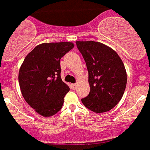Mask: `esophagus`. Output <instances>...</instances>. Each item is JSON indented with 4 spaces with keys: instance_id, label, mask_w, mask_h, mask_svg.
Masks as SVG:
<instances>
[{
    "instance_id": "34e87169",
    "label": "esophagus",
    "mask_w": 150,
    "mask_h": 150,
    "mask_svg": "<svg viewBox=\"0 0 150 150\" xmlns=\"http://www.w3.org/2000/svg\"><path fill=\"white\" fill-rule=\"evenodd\" d=\"M71 86H72V88L74 89V90H75V89H76V87H77V84H76V83H72V84L71 85Z\"/></svg>"
}]
</instances>
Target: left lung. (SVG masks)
<instances>
[{
    "label": "left lung",
    "instance_id": "1",
    "mask_svg": "<svg viewBox=\"0 0 150 150\" xmlns=\"http://www.w3.org/2000/svg\"><path fill=\"white\" fill-rule=\"evenodd\" d=\"M88 70L90 91L81 98L85 107L96 113L111 110L125 92L127 75L121 58L114 50L94 41H77Z\"/></svg>",
    "mask_w": 150,
    "mask_h": 150
}]
</instances>
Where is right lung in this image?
<instances>
[{
    "label": "right lung",
    "instance_id": "right-lung-1",
    "mask_svg": "<svg viewBox=\"0 0 150 150\" xmlns=\"http://www.w3.org/2000/svg\"><path fill=\"white\" fill-rule=\"evenodd\" d=\"M74 44L70 42L42 43L25 58L18 73L21 94L27 103L45 117L61 109L69 87L60 77V59Z\"/></svg>",
    "mask_w": 150,
    "mask_h": 150
}]
</instances>
